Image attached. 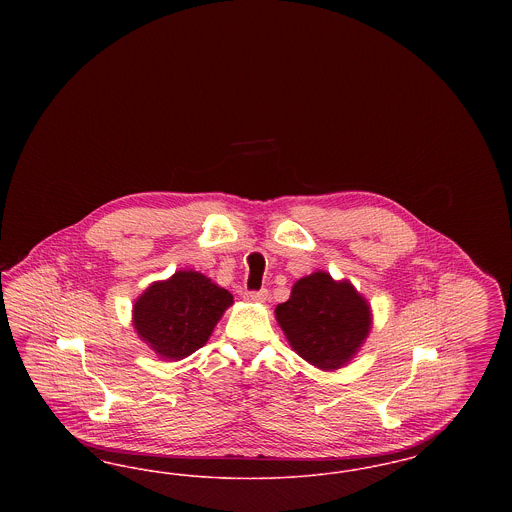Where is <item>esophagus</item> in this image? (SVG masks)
<instances>
[{"mask_svg":"<svg viewBox=\"0 0 512 512\" xmlns=\"http://www.w3.org/2000/svg\"><path fill=\"white\" fill-rule=\"evenodd\" d=\"M268 297L267 290H245L244 299L247 301H253V303H261Z\"/></svg>","mask_w":512,"mask_h":512,"instance_id":"34e87169","label":"esophagus"}]
</instances>
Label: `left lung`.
Returning <instances> with one entry per match:
<instances>
[{
  "instance_id": "obj_1",
  "label": "left lung",
  "mask_w": 512,
  "mask_h": 512,
  "mask_svg": "<svg viewBox=\"0 0 512 512\" xmlns=\"http://www.w3.org/2000/svg\"><path fill=\"white\" fill-rule=\"evenodd\" d=\"M276 320L293 351L322 370L345 365L370 330V307L349 282L315 272L295 282Z\"/></svg>"
}]
</instances>
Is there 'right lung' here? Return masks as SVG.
I'll return each mask as SVG.
<instances>
[{
    "label": "right lung",
    "mask_w": 512,
    "mask_h": 512,
    "mask_svg": "<svg viewBox=\"0 0 512 512\" xmlns=\"http://www.w3.org/2000/svg\"><path fill=\"white\" fill-rule=\"evenodd\" d=\"M232 293L194 270H180L155 282L134 305V326L142 340L163 359L180 361L203 347Z\"/></svg>",
    "instance_id": "1"
}]
</instances>
